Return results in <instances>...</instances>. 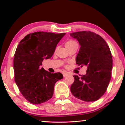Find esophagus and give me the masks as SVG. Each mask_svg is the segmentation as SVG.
I'll list each match as a JSON object with an SVG mask.
<instances>
[{
  "label": "esophagus",
  "instance_id": "esophagus-1",
  "mask_svg": "<svg viewBox=\"0 0 125 125\" xmlns=\"http://www.w3.org/2000/svg\"><path fill=\"white\" fill-rule=\"evenodd\" d=\"M68 75V74L66 72H64L63 73V76L64 77H66Z\"/></svg>",
  "mask_w": 125,
  "mask_h": 125
}]
</instances>
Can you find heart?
Segmentation results:
<instances>
[{"label":"heart","instance_id":"heart-1","mask_svg":"<svg viewBox=\"0 0 125 125\" xmlns=\"http://www.w3.org/2000/svg\"><path fill=\"white\" fill-rule=\"evenodd\" d=\"M74 43H77V42H74V41H73V40H69V41H68V42L65 43V46L72 45V44H74Z\"/></svg>","mask_w":125,"mask_h":125}]
</instances>
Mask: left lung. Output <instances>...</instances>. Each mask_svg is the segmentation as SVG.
I'll return each instance as SVG.
<instances>
[{"instance_id":"obj_1","label":"left lung","mask_w":125,"mask_h":125,"mask_svg":"<svg viewBox=\"0 0 125 125\" xmlns=\"http://www.w3.org/2000/svg\"><path fill=\"white\" fill-rule=\"evenodd\" d=\"M70 35L80 45L76 64L87 66L85 75L73 76L71 93L83 101H95L105 93L110 81L113 60L110 48L102 37L93 32L81 31Z\"/></svg>"}]
</instances>
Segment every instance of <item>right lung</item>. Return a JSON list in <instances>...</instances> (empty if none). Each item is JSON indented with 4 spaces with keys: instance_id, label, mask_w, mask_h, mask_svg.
<instances>
[{
    "instance_id": "1",
    "label": "right lung",
    "mask_w": 125,
    "mask_h": 125,
    "mask_svg": "<svg viewBox=\"0 0 125 125\" xmlns=\"http://www.w3.org/2000/svg\"><path fill=\"white\" fill-rule=\"evenodd\" d=\"M65 33L37 32L20 41L13 59L15 81L22 95L38 105L52 98L55 83L63 78L61 73H50L40 68L44 59H51Z\"/></svg>"
}]
</instances>
